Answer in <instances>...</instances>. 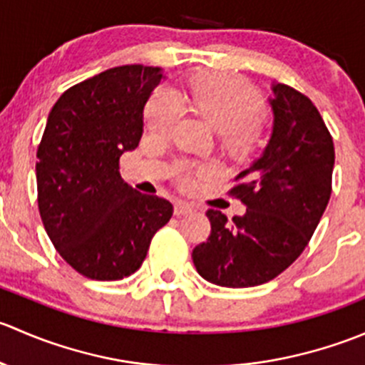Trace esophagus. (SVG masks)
Returning <instances> with one entry per match:
<instances>
[{"instance_id":"34e87169","label":"esophagus","mask_w":365,"mask_h":365,"mask_svg":"<svg viewBox=\"0 0 365 365\" xmlns=\"http://www.w3.org/2000/svg\"><path fill=\"white\" fill-rule=\"evenodd\" d=\"M192 205L185 203V201H178V203H175V215L182 217V215H187V213L192 212Z\"/></svg>"}]
</instances>
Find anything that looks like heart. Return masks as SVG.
Returning <instances> with one entry per match:
<instances>
[{
	"label": "heart",
	"mask_w": 365,
	"mask_h": 365,
	"mask_svg": "<svg viewBox=\"0 0 365 365\" xmlns=\"http://www.w3.org/2000/svg\"><path fill=\"white\" fill-rule=\"evenodd\" d=\"M190 111L219 134L224 152L245 159L259 146L263 120L257 114L256 90L237 76L222 72L194 73L185 86ZM178 120L176 102L168 91L157 90L145 108V128L155 138H165Z\"/></svg>",
	"instance_id": "b5f03b06"
}]
</instances>
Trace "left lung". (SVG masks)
<instances>
[{"instance_id":"8db88e82","label":"left lung","mask_w":365,"mask_h":365,"mask_svg":"<svg viewBox=\"0 0 365 365\" xmlns=\"http://www.w3.org/2000/svg\"><path fill=\"white\" fill-rule=\"evenodd\" d=\"M274 123L268 145L237 178L247 206L242 217L208 210V240L192 251L201 277L226 288H251L277 277L304 252L332 192L334 141L305 95L272 84Z\"/></svg>"}]
</instances>
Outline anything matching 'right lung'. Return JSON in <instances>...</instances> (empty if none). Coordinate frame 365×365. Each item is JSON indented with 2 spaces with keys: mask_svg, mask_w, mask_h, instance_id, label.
<instances>
[{
  "mask_svg": "<svg viewBox=\"0 0 365 365\" xmlns=\"http://www.w3.org/2000/svg\"><path fill=\"white\" fill-rule=\"evenodd\" d=\"M159 67L123 65L68 88L47 118L36 152L38 210L65 261L95 281H120L145 261L173 205L121 180L120 157L138 148L143 109Z\"/></svg>",
  "mask_w": 365,
  "mask_h": 365,
  "instance_id": "1",
  "label": "right lung"
}]
</instances>
